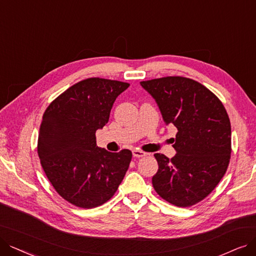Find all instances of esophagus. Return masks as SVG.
<instances>
[{
	"label": "esophagus",
	"instance_id": "34e87169",
	"mask_svg": "<svg viewBox=\"0 0 256 256\" xmlns=\"http://www.w3.org/2000/svg\"><path fill=\"white\" fill-rule=\"evenodd\" d=\"M132 154H134V158H142V156H146L147 153L144 151H140L138 149H134L132 150Z\"/></svg>",
	"mask_w": 256,
	"mask_h": 256
}]
</instances>
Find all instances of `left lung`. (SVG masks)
I'll use <instances>...</instances> for the list:
<instances>
[{"instance_id":"8db88e82","label":"left lung","mask_w":256,"mask_h":256,"mask_svg":"<svg viewBox=\"0 0 256 256\" xmlns=\"http://www.w3.org/2000/svg\"><path fill=\"white\" fill-rule=\"evenodd\" d=\"M154 98L166 126L178 128L169 160L154 156L158 170L152 185L172 205L189 207L205 198L216 187L229 165L231 125L222 102L198 82L167 76L140 82Z\"/></svg>"}]
</instances>
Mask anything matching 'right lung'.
Returning <instances> with one entry per match:
<instances>
[{
	"mask_svg": "<svg viewBox=\"0 0 256 256\" xmlns=\"http://www.w3.org/2000/svg\"><path fill=\"white\" fill-rule=\"evenodd\" d=\"M128 83L91 78L68 88L46 109L38 153L49 182L67 202L90 209L110 200L129 168L132 153L96 146V132L109 120Z\"/></svg>",
	"mask_w": 256,
	"mask_h": 256,
	"instance_id": "add662e5",
	"label": "right lung"
}]
</instances>
